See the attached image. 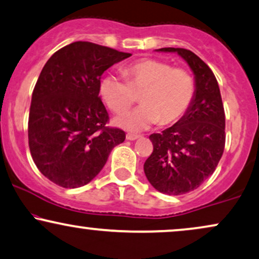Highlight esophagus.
Returning a JSON list of instances; mask_svg holds the SVG:
<instances>
[{"instance_id":"esophagus-1","label":"esophagus","mask_w":259,"mask_h":259,"mask_svg":"<svg viewBox=\"0 0 259 259\" xmlns=\"http://www.w3.org/2000/svg\"><path fill=\"white\" fill-rule=\"evenodd\" d=\"M140 138H141V136L135 135V134H132V133L126 134V140H130V141H134V140H138Z\"/></svg>"}]
</instances>
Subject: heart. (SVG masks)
Returning <instances> with one entry per match:
<instances>
[{
	"mask_svg": "<svg viewBox=\"0 0 259 259\" xmlns=\"http://www.w3.org/2000/svg\"><path fill=\"white\" fill-rule=\"evenodd\" d=\"M125 79L108 74L100 84L102 99L114 113L121 114L138 100L142 105L116 120L132 132H142L160 121L163 125L180 120L194 100L197 84L187 68L172 67L167 61L142 59L123 68Z\"/></svg>",
	"mask_w": 259,
	"mask_h": 259,
	"instance_id": "obj_1",
	"label": "heart"
}]
</instances>
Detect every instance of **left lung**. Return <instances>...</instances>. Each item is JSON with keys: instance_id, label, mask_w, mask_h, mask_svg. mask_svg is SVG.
Here are the masks:
<instances>
[{"instance_id": "8db88e82", "label": "left lung", "mask_w": 259, "mask_h": 259, "mask_svg": "<svg viewBox=\"0 0 259 259\" xmlns=\"http://www.w3.org/2000/svg\"><path fill=\"white\" fill-rule=\"evenodd\" d=\"M182 57L194 73L197 92L189 110L160 134L149 136L153 152L143 165L157 191L181 195L194 191L213 174L226 145V114L219 83L211 68L185 48H161Z\"/></svg>"}]
</instances>
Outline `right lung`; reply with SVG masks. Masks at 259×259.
Instances as JSON below:
<instances>
[{
    "label": "right lung",
    "instance_id": "1",
    "mask_svg": "<svg viewBox=\"0 0 259 259\" xmlns=\"http://www.w3.org/2000/svg\"><path fill=\"white\" fill-rule=\"evenodd\" d=\"M92 42L65 46L46 62L29 114V147L37 169L64 188L85 186L101 171L125 133L107 126L101 76L130 57Z\"/></svg>",
    "mask_w": 259,
    "mask_h": 259
}]
</instances>
